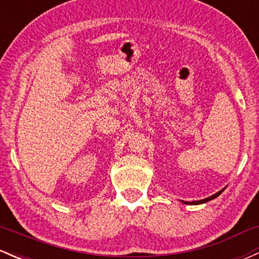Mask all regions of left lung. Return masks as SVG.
Wrapping results in <instances>:
<instances>
[{
	"label": "left lung",
	"instance_id": "left-lung-1",
	"mask_svg": "<svg viewBox=\"0 0 259 259\" xmlns=\"http://www.w3.org/2000/svg\"><path fill=\"white\" fill-rule=\"evenodd\" d=\"M224 190V189H223ZM223 190H221V191L219 192H217L215 195H212L210 196V197H208V198H204V200H201V201H194V202H184V203H186V204H200V203H204V202H208V201H210V200H213V198H215V197H218L219 195L222 194L223 192Z\"/></svg>",
	"mask_w": 259,
	"mask_h": 259
}]
</instances>
